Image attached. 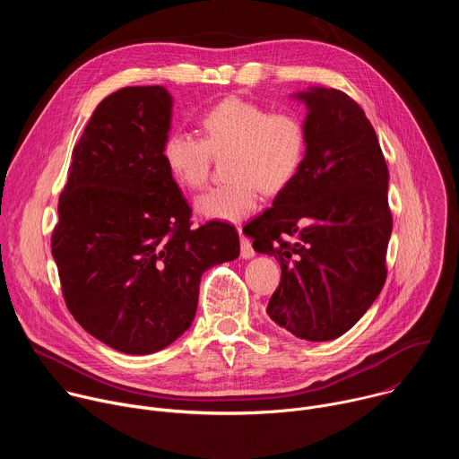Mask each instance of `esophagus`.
<instances>
[{
  "label": "esophagus",
  "mask_w": 459,
  "mask_h": 459,
  "mask_svg": "<svg viewBox=\"0 0 459 459\" xmlns=\"http://www.w3.org/2000/svg\"><path fill=\"white\" fill-rule=\"evenodd\" d=\"M239 232H241V230H239ZM254 254H255V252H254V248H252L250 239L241 234V257H243V259H250V257H254Z\"/></svg>",
  "instance_id": "34e87169"
}]
</instances>
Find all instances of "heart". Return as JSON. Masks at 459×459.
Instances as JSON below:
<instances>
[{
	"label": "heart",
	"mask_w": 459,
	"mask_h": 459,
	"mask_svg": "<svg viewBox=\"0 0 459 459\" xmlns=\"http://www.w3.org/2000/svg\"><path fill=\"white\" fill-rule=\"evenodd\" d=\"M200 126L202 138L170 134L163 145V161L181 188L200 190L211 176L212 156H229L230 181L195 200V211L207 220H245L257 209L261 188L278 194L301 169L307 133L292 112H269L259 103L227 98L202 116Z\"/></svg>",
	"instance_id": "heart-1"
}]
</instances>
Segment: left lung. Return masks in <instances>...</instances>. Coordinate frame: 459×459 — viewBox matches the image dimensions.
I'll list each match as a JSON object with an SVG mask.
<instances>
[{
	"label": "left lung",
	"mask_w": 459,
	"mask_h": 459,
	"mask_svg": "<svg viewBox=\"0 0 459 459\" xmlns=\"http://www.w3.org/2000/svg\"><path fill=\"white\" fill-rule=\"evenodd\" d=\"M296 98L307 105L301 169L243 232L281 265L271 319L296 338L329 342L352 329L385 285L388 169L352 98L325 87Z\"/></svg>",
	"instance_id": "left-lung-1"
}]
</instances>
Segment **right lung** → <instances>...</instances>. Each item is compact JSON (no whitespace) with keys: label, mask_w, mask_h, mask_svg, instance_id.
I'll use <instances>...</instances> for the list:
<instances>
[{"label":"right lung","mask_w":459,"mask_h":459,"mask_svg":"<svg viewBox=\"0 0 459 459\" xmlns=\"http://www.w3.org/2000/svg\"><path fill=\"white\" fill-rule=\"evenodd\" d=\"M172 96L125 87L92 112L73 151L52 232L67 308L83 329L125 354L176 342L198 308L202 274L239 255L223 221L192 227L163 145Z\"/></svg>","instance_id":"right-lung-1"}]
</instances>
